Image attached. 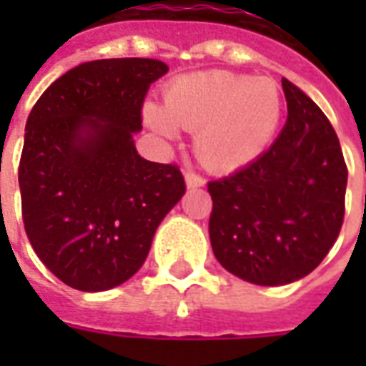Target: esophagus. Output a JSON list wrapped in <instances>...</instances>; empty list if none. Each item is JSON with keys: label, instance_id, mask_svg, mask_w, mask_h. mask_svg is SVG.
<instances>
[{"label": "esophagus", "instance_id": "1", "mask_svg": "<svg viewBox=\"0 0 366 366\" xmlns=\"http://www.w3.org/2000/svg\"><path fill=\"white\" fill-rule=\"evenodd\" d=\"M186 184H188V188H202V186L206 184V178L202 174H198V172L188 170V172H186Z\"/></svg>", "mask_w": 366, "mask_h": 366}]
</instances>
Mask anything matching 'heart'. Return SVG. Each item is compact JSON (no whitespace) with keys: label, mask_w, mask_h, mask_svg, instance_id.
Returning a JSON list of instances; mask_svg holds the SVG:
<instances>
[{"label":"heart","mask_w":366,"mask_h":366,"mask_svg":"<svg viewBox=\"0 0 366 366\" xmlns=\"http://www.w3.org/2000/svg\"><path fill=\"white\" fill-rule=\"evenodd\" d=\"M282 96L270 78L207 70L178 78L162 96V112L147 107L159 133H194V151L212 170H235L257 159L274 137Z\"/></svg>","instance_id":"obj_1"}]
</instances>
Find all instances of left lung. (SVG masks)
Masks as SVG:
<instances>
[{"instance_id":"8db88e82","label":"left lung","mask_w":366,"mask_h":366,"mask_svg":"<svg viewBox=\"0 0 366 366\" xmlns=\"http://www.w3.org/2000/svg\"><path fill=\"white\" fill-rule=\"evenodd\" d=\"M286 125L261 157L207 182L209 241L231 274L280 286L310 274L345 217L347 164L330 119L282 78Z\"/></svg>"}]
</instances>
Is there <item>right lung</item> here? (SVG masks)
Masks as SVG:
<instances>
[{
    "instance_id": "obj_1",
    "label": "right lung",
    "mask_w": 366,
    "mask_h": 366,
    "mask_svg": "<svg viewBox=\"0 0 366 366\" xmlns=\"http://www.w3.org/2000/svg\"><path fill=\"white\" fill-rule=\"evenodd\" d=\"M168 72L154 59L68 70L29 113L19 160L23 223L36 257L82 292L109 290L143 267L186 182L174 162L137 154L143 102Z\"/></svg>"
}]
</instances>
